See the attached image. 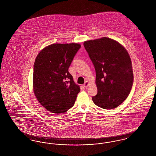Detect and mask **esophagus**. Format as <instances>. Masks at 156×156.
Segmentation results:
<instances>
[{
	"instance_id": "obj_1",
	"label": "esophagus",
	"mask_w": 156,
	"mask_h": 156,
	"mask_svg": "<svg viewBox=\"0 0 156 156\" xmlns=\"http://www.w3.org/2000/svg\"><path fill=\"white\" fill-rule=\"evenodd\" d=\"M89 82L87 81H85V82L84 83V84H83V87H84V88H87L88 87V86H89Z\"/></svg>"
}]
</instances>
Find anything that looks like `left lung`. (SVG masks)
<instances>
[{"instance_id": "left-lung-1", "label": "left lung", "mask_w": 156, "mask_h": 156, "mask_svg": "<svg viewBox=\"0 0 156 156\" xmlns=\"http://www.w3.org/2000/svg\"><path fill=\"white\" fill-rule=\"evenodd\" d=\"M96 72L97 95L92 101L106 109L117 108L128 97L133 83L130 57L125 48L118 41L102 37L85 41Z\"/></svg>"}]
</instances>
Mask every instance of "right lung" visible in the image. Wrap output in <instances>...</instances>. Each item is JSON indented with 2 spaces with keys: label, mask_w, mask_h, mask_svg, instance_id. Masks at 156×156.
I'll return each instance as SVG.
<instances>
[{
  "label": "right lung",
  "mask_w": 156,
  "mask_h": 156,
  "mask_svg": "<svg viewBox=\"0 0 156 156\" xmlns=\"http://www.w3.org/2000/svg\"><path fill=\"white\" fill-rule=\"evenodd\" d=\"M80 48L77 43L53 44L37 55L33 68V90L38 102L48 111L62 113L74 106L80 88L68 68Z\"/></svg>",
  "instance_id": "1"
}]
</instances>
